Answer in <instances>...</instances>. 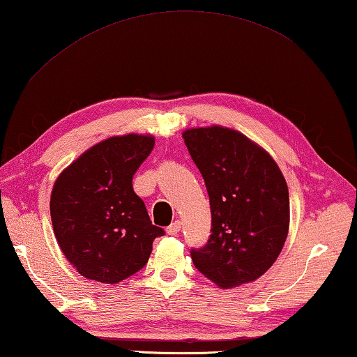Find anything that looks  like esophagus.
Masks as SVG:
<instances>
[{
    "instance_id": "1",
    "label": "esophagus",
    "mask_w": 357,
    "mask_h": 357,
    "mask_svg": "<svg viewBox=\"0 0 357 357\" xmlns=\"http://www.w3.org/2000/svg\"><path fill=\"white\" fill-rule=\"evenodd\" d=\"M181 231V222L179 220H176V222H173L170 227L167 228V233L170 234V236H176V234Z\"/></svg>"
}]
</instances>
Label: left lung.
Segmentation results:
<instances>
[{"instance_id": "obj_1", "label": "left lung", "mask_w": 357, "mask_h": 357, "mask_svg": "<svg viewBox=\"0 0 357 357\" xmlns=\"http://www.w3.org/2000/svg\"><path fill=\"white\" fill-rule=\"evenodd\" d=\"M206 184L211 236L192 261L219 288L261 277L280 255L289 228L288 185L266 149L222 126L183 132Z\"/></svg>"}]
</instances>
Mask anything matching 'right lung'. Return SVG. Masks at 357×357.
I'll return each mask as SVG.
<instances>
[{"label": "right lung", "instance_id": "add662e5", "mask_svg": "<svg viewBox=\"0 0 357 357\" xmlns=\"http://www.w3.org/2000/svg\"><path fill=\"white\" fill-rule=\"evenodd\" d=\"M153 148V135L110 137L84 151L53 184V233L84 279L113 285L128 279L148 263L153 241L164 236L132 187Z\"/></svg>", "mask_w": 357, "mask_h": 357}]
</instances>
